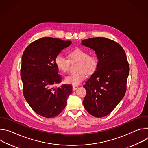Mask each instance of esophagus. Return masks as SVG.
I'll return each instance as SVG.
<instances>
[{"mask_svg": "<svg viewBox=\"0 0 148 148\" xmlns=\"http://www.w3.org/2000/svg\"><path fill=\"white\" fill-rule=\"evenodd\" d=\"M78 86H73V91H75L76 90H77V89H78Z\"/></svg>", "mask_w": 148, "mask_h": 148, "instance_id": "obj_1", "label": "esophagus"}]
</instances>
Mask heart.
I'll return each instance as SVG.
<instances>
[{"mask_svg": "<svg viewBox=\"0 0 148 148\" xmlns=\"http://www.w3.org/2000/svg\"><path fill=\"white\" fill-rule=\"evenodd\" d=\"M69 60L66 57L58 54L55 58V64L62 73H66L70 67V61H78L75 73L70 74L66 77L67 84L77 86L86 77V73H92L97 69L98 60L94 54H88V52L82 49H76L69 54Z\"/></svg>", "mask_w": 148, "mask_h": 148, "instance_id": "heart-1", "label": "heart"}]
</instances>
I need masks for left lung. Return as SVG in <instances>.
<instances>
[{
  "label": "left lung",
  "mask_w": 148,
  "mask_h": 148,
  "mask_svg": "<svg viewBox=\"0 0 148 148\" xmlns=\"http://www.w3.org/2000/svg\"><path fill=\"white\" fill-rule=\"evenodd\" d=\"M81 45L95 51L97 67L84 87L87 94L84 108L101 118L110 114L125 95L130 66L125 51L116 42L98 37L85 39Z\"/></svg>",
  "instance_id": "1"
}]
</instances>
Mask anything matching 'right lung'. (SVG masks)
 I'll return each instance as SVG.
<instances>
[{
  "label": "right lung",
  "instance_id": "right-lung-1",
  "mask_svg": "<svg viewBox=\"0 0 148 148\" xmlns=\"http://www.w3.org/2000/svg\"><path fill=\"white\" fill-rule=\"evenodd\" d=\"M72 42L53 37H43L29 45L23 52L21 67V78L23 94L33 110L47 118L57 116L64 109L73 87L62 84L55 58L62 50Z\"/></svg>",
  "mask_w": 148,
  "mask_h": 148
}]
</instances>
